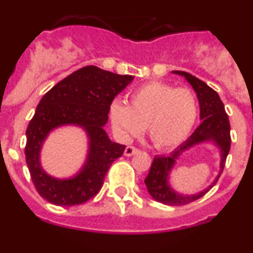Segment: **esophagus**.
Returning <instances> with one entry per match:
<instances>
[{
    "label": "esophagus",
    "mask_w": 253,
    "mask_h": 253,
    "mask_svg": "<svg viewBox=\"0 0 253 253\" xmlns=\"http://www.w3.org/2000/svg\"><path fill=\"white\" fill-rule=\"evenodd\" d=\"M138 152H139V149L138 148H135V147L133 146H128L126 148H125L124 154L126 156V157H131V156H134V154L138 153Z\"/></svg>",
    "instance_id": "34e87169"
}]
</instances>
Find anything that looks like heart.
Segmentation results:
<instances>
[{
  "label": "heart",
  "instance_id": "b5f03b06",
  "mask_svg": "<svg viewBox=\"0 0 253 253\" xmlns=\"http://www.w3.org/2000/svg\"><path fill=\"white\" fill-rule=\"evenodd\" d=\"M198 118V100L186 87L152 81L130 93V105L114 100L110 120L115 134L122 139L142 133L148 135L157 148H172L184 142Z\"/></svg>",
  "mask_w": 253,
  "mask_h": 253
}]
</instances>
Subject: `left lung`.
Listing matches in <instances>:
<instances>
[{"label": "left lung", "instance_id": "8db88e82", "mask_svg": "<svg viewBox=\"0 0 253 253\" xmlns=\"http://www.w3.org/2000/svg\"><path fill=\"white\" fill-rule=\"evenodd\" d=\"M173 73L184 76L186 81L193 86L200 105V119L199 125L191 135L182 144L172 151L169 156H156L152 162L148 176L144 180L149 195L158 203L166 205H186L193 203L209 191L216 184L219 176L224 169L227 156L231 149V124L224 110V105L218 93L195 76L182 71H173ZM204 141H211L221 152V171L216 180L203 192L193 196H182L171 189L168 182L170 169L181 154L191 146Z\"/></svg>", "mask_w": 253, "mask_h": 253}]
</instances>
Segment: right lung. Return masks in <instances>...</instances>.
I'll return each mask as SVG.
<instances>
[{"instance_id": "1", "label": "right lung", "mask_w": 253, "mask_h": 253, "mask_svg": "<svg viewBox=\"0 0 253 253\" xmlns=\"http://www.w3.org/2000/svg\"><path fill=\"white\" fill-rule=\"evenodd\" d=\"M133 78L87 66L63 78L40 100L26 129L25 157L33 184L46 202L72 207L84 204L99 193L111 163L122 157L125 149L107 137L104 129L107 114L115 96ZM63 125H77L86 131L89 153L77 175L55 179L41 167L40 151L48 133Z\"/></svg>"}]
</instances>
